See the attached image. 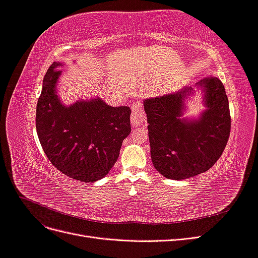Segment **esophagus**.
<instances>
[{
  "instance_id": "1",
  "label": "esophagus",
  "mask_w": 258,
  "mask_h": 258,
  "mask_svg": "<svg viewBox=\"0 0 258 258\" xmlns=\"http://www.w3.org/2000/svg\"><path fill=\"white\" fill-rule=\"evenodd\" d=\"M146 122V116L143 111L142 103L137 102L132 105V113H131V123L134 126L142 124Z\"/></svg>"
}]
</instances>
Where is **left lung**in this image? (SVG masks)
I'll return each mask as SVG.
<instances>
[{
	"instance_id": "obj_1",
	"label": "left lung",
	"mask_w": 258,
	"mask_h": 258,
	"mask_svg": "<svg viewBox=\"0 0 258 258\" xmlns=\"http://www.w3.org/2000/svg\"><path fill=\"white\" fill-rule=\"evenodd\" d=\"M197 86L204 89L207 106L197 119L181 117L191 87L144 101L153 165L167 178L183 179L206 172L228 142L231 118L223 83L209 77Z\"/></svg>"
}]
</instances>
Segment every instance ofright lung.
<instances>
[{"label": "right lung", "instance_id": "add662e5", "mask_svg": "<svg viewBox=\"0 0 258 258\" xmlns=\"http://www.w3.org/2000/svg\"><path fill=\"white\" fill-rule=\"evenodd\" d=\"M53 62L36 105V131L51 165L67 176L92 183L104 177L119 156L130 131L128 106L113 107L101 99L61 103L56 92L61 72Z\"/></svg>", "mask_w": 258, "mask_h": 258}]
</instances>
